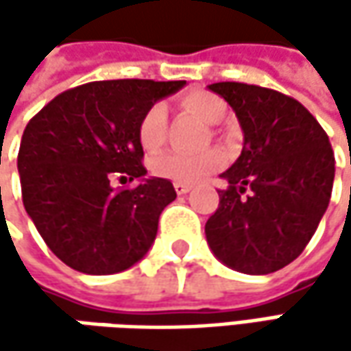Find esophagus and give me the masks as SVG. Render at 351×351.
<instances>
[{"label":"esophagus","instance_id":"34e87169","mask_svg":"<svg viewBox=\"0 0 351 351\" xmlns=\"http://www.w3.org/2000/svg\"><path fill=\"white\" fill-rule=\"evenodd\" d=\"M173 187H176L178 195H185V193H189V191H191V185H189V183L178 182V183H173Z\"/></svg>","mask_w":351,"mask_h":351}]
</instances>
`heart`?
<instances>
[{"label":"heart","mask_w":351,"mask_h":351,"mask_svg":"<svg viewBox=\"0 0 351 351\" xmlns=\"http://www.w3.org/2000/svg\"><path fill=\"white\" fill-rule=\"evenodd\" d=\"M182 105L189 113H193L209 125L221 123L226 115V103L219 95L205 89H193L185 93ZM166 125H168L166 105L160 101L152 103L138 123V142L146 152H156L158 148H162V144L166 141ZM221 164H223V154L217 150H209L199 156L166 152V154L152 158L150 168L160 178L195 183L207 178L210 171H215Z\"/></svg>","instance_id":"b5f03b06"}]
</instances>
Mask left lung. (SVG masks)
<instances>
[{
  "label": "left lung",
  "instance_id": "obj_1",
  "mask_svg": "<svg viewBox=\"0 0 351 351\" xmlns=\"http://www.w3.org/2000/svg\"><path fill=\"white\" fill-rule=\"evenodd\" d=\"M238 117L244 146L223 178L219 209L205 224L213 254L228 267L265 276L301 256L330 203L328 134L297 99L240 82L210 84Z\"/></svg>",
  "mask_w": 351,
  "mask_h": 351
}]
</instances>
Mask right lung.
I'll return each instance as SVG.
<instances>
[{"label":"right lung","instance_id":"1","mask_svg":"<svg viewBox=\"0 0 351 351\" xmlns=\"http://www.w3.org/2000/svg\"><path fill=\"white\" fill-rule=\"evenodd\" d=\"M185 82L105 80L68 89L45 105L21 138L23 205L47 246L75 271L109 276L144 258L176 189L146 180L138 123ZM141 179L134 188L110 180Z\"/></svg>","mask_w":351,"mask_h":351}]
</instances>
